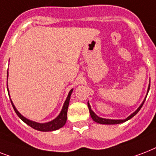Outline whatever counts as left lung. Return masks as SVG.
I'll use <instances>...</instances> for the list:
<instances>
[{
	"mask_svg": "<svg viewBox=\"0 0 156 156\" xmlns=\"http://www.w3.org/2000/svg\"><path fill=\"white\" fill-rule=\"evenodd\" d=\"M149 90H150V87H148V90L147 92L149 91ZM146 99L144 100V101L143 102V104H141L140 107L138 108L137 110H136L134 112H133V114H131L130 116H128L127 118L125 119V120H111V119H104V118H101V117H100V116H98L94 112L91 110V108H90V104H89V103H87V105H88V108H89V112H90V116H91V118L93 119V121H95V122H97V123H100V124H104V125H115V124H120V123H123V122H125V121H128V120H129V119H131L133 116H134L136 115V114L138 113V112H139V110L141 109V108L143 107V104H144V102H145Z\"/></svg>",
	"mask_w": 156,
	"mask_h": 156,
	"instance_id": "obj_1",
	"label": "left lung"
}]
</instances>
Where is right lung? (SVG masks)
<instances>
[{"mask_svg": "<svg viewBox=\"0 0 156 156\" xmlns=\"http://www.w3.org/2000/svg\"><path fill=\"white\" fill-rule=\"evenodd\" d=\"M7 90H8V89H7ZM72 91H73V89L70 90V91L69 92L67 99H66V102H65V104H64L62 110H61V113L59 114V116H57L56 119H54L53 121H49V122H48V123H43V124L37 123V122L30 121V120L25 118L24 116H22V115L18 112V110L16 109V108L14 107V105H13L12 100H10V101H11V104H12V106H13V109H14V111H15L16 114H17V115L18 116V117H19L22 121H24L27 125H28V126H30L31 128L35 129L39 131H44V132H47V131H53V130H56V129H58L61 128V127H63V126H65V124L66 123V120H67V111H68L69 103V99H70V95Z\"/></svg>", "mask_w": 156, "mask_h": 156, "instance_id": "right-lung-1", "label": "right lung"}]
</instances>
